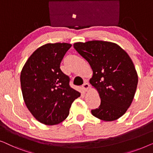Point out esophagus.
<instances>
[{
  "label": "esophagus",
  "instance_id": "1",
  "mask_svg": "<svg viewBox=\"0 0 153 153\" xmlns=\"http://www.w3.org/2000/svg\"><path fill=\"white\" fill-rule=\"evenodd\" d=\"M89 83H87V82L84 83L83 85H82V90L85 92L87 91V90H88V89H89Z\"/></svg>",
  "mask_w": 153,
  "mask_h": 153
}]
</instances>
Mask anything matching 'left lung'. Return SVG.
<instances>
[{
  "label": "left lung",
  "mask_w": 153,
  "mask_h": 153,
  "mask_svg": "<svg viewBox=\"0 0 153 153\" xmlns=\"http://www.w3.org/2000/svg\"><path fill=\"white\" fill-rule=\"evenodd\" d=\"M74 47L91 66L89 82L100 98V105L91 110L92 115L105 121L119 119L130 106L138 83L130 56L119 45L105 41L77 42Z\"/></svg>",
  "instance_id": "obj_1"
}]
</instances>
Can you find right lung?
Segmentation results:
<instances>
[{
	"mask_svg": "<svg viewBox=\"0 0 153 153\" xmlns=\"http://www.w3.org/2000/svg\"><path fill=\"white\" fill-rule=\"evenodd\" d=\"M72 45L46 44L30 55L21 73L23 100L33 117L43 124L57 125L65 120L73 102L80 93L69 85L60 63Z\"/></svg>",
	"mask_w": 153,
	"mask_h": 153,
	"instance_id": "1",
	"label": "right lung"
}]
</instances>
